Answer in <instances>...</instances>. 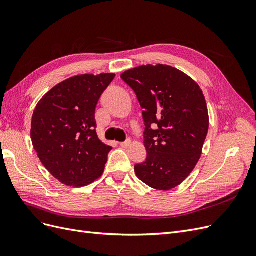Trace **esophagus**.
<instances>
[{
    "label": "esophagus",
    "instance_id": "obj_1",
    "mask_svg": "<svg viewBox=\"0 0 256 256\" xmlns=\"http://www.w3.org/2000/svg\"><path fill=\"white\" fill-rule=\"evenodd\" d=\"M130 143H131V141H130V140H126L125 142H120V145L122 147H128V146L130 145Z\"/></svg>",
    "mask_w": 256,
    "mask_h": 256
}]
</instances>
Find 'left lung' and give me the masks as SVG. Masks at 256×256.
Returning a JSON list of instances; mask_svg holds the SVG:
<instances>
[{
  "mask_svg": "<svg viewBox=\"0 0 256 256\" xmlns=\"http://www.w3.org/2000/svg\"><path fill=\"white\" fill-rule=\"evenodd\" d=\"M143 109L146 160L140 180L157 190L180 184L196 168L208 132L206 100L198 84L178 69L143 65L120 74Z\"/></svg>",
  "mask_w": 256,
  "mask_h": 256,
  "instance_id": "left-lung-1",
  "label": "left lung"
}]
</instances>
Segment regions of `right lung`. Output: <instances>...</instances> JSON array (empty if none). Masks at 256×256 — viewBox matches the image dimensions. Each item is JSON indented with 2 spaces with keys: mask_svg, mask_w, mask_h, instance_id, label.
Returning <instances> with one entry per match:
<instances>
[{
  "mask_svg": "<svg viewBox=\"0 0 256 256\" xmlns=\"http://www.w3.org/2000/svg\"><path fill=\"white\" fill-rule=\"evenodd\" d=\"M114 76H72L50 90L35 108L30 127L34 150L62 184L83 187L104 173L112 147L98 138L95 110Z\"/></svg>",
  "mask_w": 256,
  "mask_h": 256,
  "instance_id": "add662e5",
  "label": "right lung"
}]
</instances>
